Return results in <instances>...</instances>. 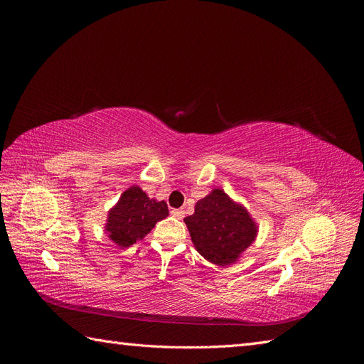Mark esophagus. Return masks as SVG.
<instances>
[{
	"label": "esophagus",
	"instance_id": "esophagus-1",
	"mask_svg": "<svg viewBox=\"0 0 364 364\" xmlns=\"http://www.w3.org/2000/svg\"><path fill=\"white\" fill-rule=\"evenodd\" d=\"M171 215L176 217V218H183L185 217V211L183 209H171Z\"/></svg>",
	"mask_w": 364,
	"mask_h": 364
}]
</instances>
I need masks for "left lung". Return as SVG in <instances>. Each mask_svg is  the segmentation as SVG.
<instances>
[{
    "label": "left lung",
    "mask_w": 364,
    "mask_h": 364,
    "mask_svg": "<svg viewBox=\"0 0 364 364\" xmlns=\"http://www.w3.org/2000/svg\"><path fill=\"white\" fill-rule=\"evenodd\" d=\"M183 222L197 252L217 266L235 262L258 232L246 209L222 190H213L197 202L194 214L185 217Z\"/></svg>",
    "instance_id": "obj_1"
}]
</instances>
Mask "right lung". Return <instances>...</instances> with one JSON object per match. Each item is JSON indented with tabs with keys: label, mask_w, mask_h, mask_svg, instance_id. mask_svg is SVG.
<instances>
[{
	"label": "right lung",
	"mask_w": 364,
	"mask_h": 364,
	"mask_svg": "<svg viewBox=\"0 0 364 364\" xmlns=\"http://www.w3.org/2000/svg\"><path fill=\"white\" fill-rule=\"evenodd\" d=\"M168 215L164 200L150 199L139 186H130L109 211L106 230L115 245L129 247L136 240L144 238L159 220Z\"/></svg>",
	"instance_id": "right-lung-1"
}]
</instances>
